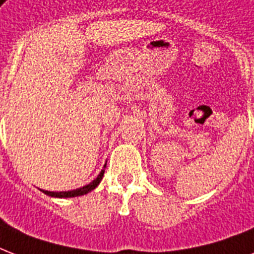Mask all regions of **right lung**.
<instances>
[{
  "instance_id": "add662e5",
  "label": "right lung",
  "mask_w": 254,
  "mask_h": 254,
  "mask_svg": "<svg viewBox=\"0 0 254 254\" xmlns=\"http://www.w3.org/2000/svg\"><path fill=\"white\" fill-rule=\"evenodd\" d=\"M104 169H105V166H104ZM104 169L100 171V174L97 175V178H96L95 181H92L89 185L83 186V187H80V189L72 190V191H59V192H54V191H45V190H42V191H43L46 195H49V196H54V197L81 196V195H85V193L91 192L92 190H95L96 187L99 186V183L101 182V179H103V177H104V171H105Z\"/></svg>"
}]
</instances>
